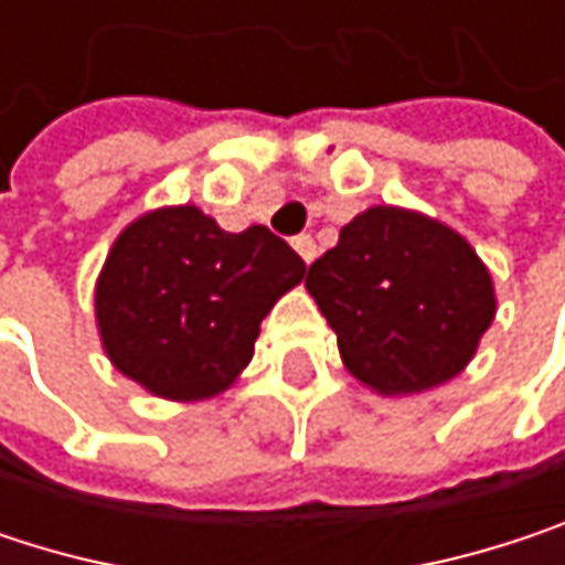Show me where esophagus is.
Here are the masks:
<instances>
[{
    "label": "esophagus",
    "instance_id": "esophagus-1",
    "mask_svg": "<svg viewBox=\"0 0 565 565\" xmlns=\"http://www.w3.org/2000/svg\"><path fill=\"white\" fill-rule=\"evenodd\" d=\"M290 245H294V252H297L307 265L317 258V242H313L310 235H297V238H290Z\"/></svg>",
    "mask_w": 565,
    "mask_h": 565
}]
</instances>
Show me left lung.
Segmentation results:
<instances>
[{"label": "left lung", "mask_w": 565, "mask_h": 565, "mask_svg": "<svg viewBox=\"0 0 565 565\" xmlns=\"http://www.w3.org/2000/svg\"><path fill=\"white\" fill-rule=\"evenodd\" d=\"M347 370L386 395L422 393L465 370L494 320V284L441 222L376 205L307 268Z\"/></svg>", "instance_id": "1"}]
</instances>
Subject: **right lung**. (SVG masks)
<instances>
[{"label": "right lung", "instance_id": "add662e5", "mask_svg": "<svg viewBox=\"0 0 565 565\" xmlns=\"http://www.w3.org/2000/svg\"><path fill=\"white\" fill-rule=\"evenodd\" d=\"M303 271L265 225L232 235L195 205L150 212L114 242L100 271L104 350L150 393L209 398L248 366L262 320Z\"/></svg>", "mask_w": 565, "mask_h": 565}]
</instances>
